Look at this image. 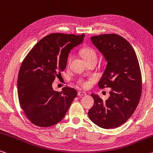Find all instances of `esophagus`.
<instances>
[{
    "label": "esophagus",
    "instance_id": "esophagus-1",
    "mask_svg": "<svg viewBox=\"0 0 153 153\" xmlns=\"http://www.w3.org/2000/svg\"><path fill=\"white\" fill-rule=\"evenodd\" d=\"M77 94H78V96H80V97H82V96H86V93H85V92H82V91H79L78 93H77Z\"/></svg>",
    "mask_w": 153,
    "mask_h": 153
}]
</instances>
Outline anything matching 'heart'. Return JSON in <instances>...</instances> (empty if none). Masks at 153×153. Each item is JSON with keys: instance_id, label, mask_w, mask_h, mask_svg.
I'll list each match as a JSON object with an SVG mask.
<instances>
[{"instance_id": "1", "label": "heart", "mask_w": 153, "mask_h": 153, "mask_svg": "<svg viewBox=\"0 0 153 153\" xmlns=\"http://www.w3.org/2000/svg\"><path fill=\"white\" fill-rule=\"evenodd\" d=\"M81 54L86 61H88L89 60H91L93 59H97V54L93 48H84L81 50ZM73 59L72 54H69L67 57V64L69 65L70 62H71V60ZM78 83L81 86L84 87V88H86L89 86V82L85 80L84 79H80L78 80Z\"/></svg>"}]
</instances>
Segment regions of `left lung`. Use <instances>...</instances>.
I'll list each match as a JSON object with an SVG mask.
<instances>
[{"label":"left lung","instance_id":"1","mask_svg":"<svg viewBox=\"0 0 153 153\" xmlns=\"http://www.w3.org/2000/svg\"><path fill=\"white\" fill-rule=\"evenodd\" d=\"M91 39L107 61L99 87L111 90L106 101L91 94L94 103L88 117L99 127L114 129L129 119L139 103L142 94L139 62L132 46L117 34L93 36Z\"/></svg>","mask_w":153,"mask_h":153}]
</instances>
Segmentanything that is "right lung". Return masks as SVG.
I'll use <instances>...</instances> for the list:
<instances>
[{
	"label": "right lung",
	"instance_id": "1",
	"mask_svg": "<svg viewBox=\"0 0 153 153\" xmlns=\"http://www.w3.org/2000/svg\"><path fill=\"white\" fill-rule=\"evenodd\" d=\"M84 36L50 34L35 44L22 62L18 78L19 102L33 124L41 127L57 124L77 97L75 88L66 86L58 92L52 84L66 67L70 51L83 42Z\"/></svg>",
	"mask_w": 153,
	"mask_h": 153
}]
</instances>
